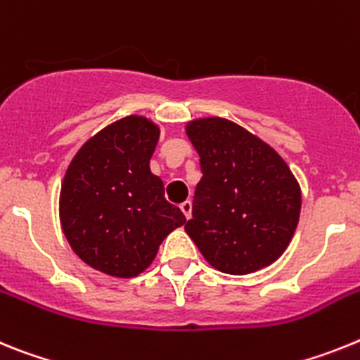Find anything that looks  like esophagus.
Here are the masks:
<instances>
[{
  "instance_id": "1",
  "label": "esophagus",
  "mask_w": 360,
  "mask_h": 360,
  "mask_svg": "<svg viewBox=\"0 0 360 360\" xmlns=\"http://www.w3.org/2000/svg\"><path fill=\"white\" fill-rule=\"evenodd\" d=\"M181 212H183L184 217H186V219L192 217V202L184 201L183 205H181Z\"/></svg>"
}]
</instances>
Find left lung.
Listing matches in <instances>:
<instances>
[{"label":"left lung","mask_w":360,"mask_h":360,"mask_svg":"<svg viewBox=\"0 0 360 360\" xmlns=\"http://www.w3.org/2000/svg\"><path fill=\"white\" fill-rule=\"evenodd\" d=\"M202 177L184 230L212 266L245 275L288 246L301 214V188L277 152L221 117L190 121Z\"/></svg>","instance_id":"8db88e82"}]
</instances>
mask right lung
I'll return each mask as SVG.
<instances>
[{"label":"right lung","instance_id":"obj_1","mask_svg":"<svg viewBox=\"0 0 360 360\" xmlns=\"http://www.w3.org/2000/svg\"><path fill=\"white\" fill-rule=\"evenodd\" d=\"M159 128L128 115L81 146L65 174L59 215L77 257L114 277L150 266L162 239L186 223L150 172Z\"/></svg>","mask_w":360,"mask_h":360}]
</instances>
